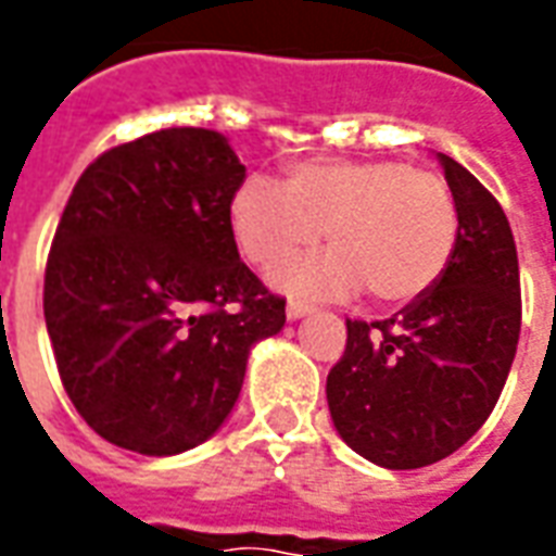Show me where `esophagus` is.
<instances>
[{"mask_svg": "<svg viewBox=\"0 0 556 556\" xmlns=\"http://www.w3.org/2000/svg\"><path fill=\"white\" fill-rule=\"evenodd\" d=\"M313 313V306L303 301H289V306H286V315H289V321H298V318H303V315Z\"/></svg>", "mask_w": 556, "mask_h": 556, "instance_id": "obj_1", "label": "esophagus"}]
</instances>
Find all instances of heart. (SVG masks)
<instances>
[{
  "instance_id": "obj_1",
  "label": "heart",
  "mask_w": 556,
  "mask_h": 556,
  "mask_svg": "<svg viewBox=\"0 0 556 556\" xmlns=\"http://www.w3.org/2000/svg\"><path fill=\"white\" fill-rule=\"evenodd\" d=\"M247 262L277 267L318 241L333 250L277 274L279 289L309 298L369 291L378 303H410L443 277L458 243L450 184L399 160H306L282 187L247 178L229 205Z\"/></svg>"
}]
</instances>
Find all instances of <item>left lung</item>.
Instances as JSON below:
<instances>
[{"instance_id": "left-lung-1", "label": "left lung", "mask_w": 556, "mask_h": 556, "mask_svg": "<svg viewBox=\"0 0 556 556\" xmlns=\"http://www.w3.org/2000/svg\"><path fill=\"white\" fill-rule=\"evenodd\" d=\"M438 160L458 205L453 262L396 315L349 321L345 354L327 375L339 438L387 470L434 465L477 434L501 399L521 333L509 219L462 163Z\"/></svg>"}]
</instances>
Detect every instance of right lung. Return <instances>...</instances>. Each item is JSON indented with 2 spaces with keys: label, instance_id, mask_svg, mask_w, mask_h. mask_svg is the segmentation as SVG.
Returning <instances> with one entry per match:
<instances>
[{
  "label": "right lung",
  "instance_id": "obj_1",
  "mask_svg": "<svg viewBox=\"0 0 556 556\" xmlns=\"http://www.w3.org/2000/svg\"><path fill=\"white\" fill-rule=\"evenodd\" d=\"M247 169L229 139L166 127L79 175L43 277L55 366L103 441L178 455L241 396L255 342L286 301L243 265L229 205Z\"/></svg>",
  "mask_w": 556,
  "mask_h": 556
}]
</instances>
